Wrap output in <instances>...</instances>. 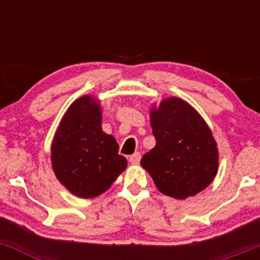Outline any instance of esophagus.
Returning <instances> with one entry per match:
<instances>
[{"mask_svg":"<svg viewBox=\"0 0 260 260\" xmlns=\"http://www.w3.org/2000/svg\"><path fill=\"white\" fill-rule=\"evenodd\" d=\"M128 160H129L131 164H139V161H140V153H138V151H137V153H134L133 155H131V156L128 157Z\"/></svg>","mask_w":260,"mask_h":260,"instance_id":"34e87169","label":"esophagus"}]
</instances>
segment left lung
<instances>
[{"mask_svg": "<svg viewBox=\"0 0 260 260\" xmlns=\"http://www.w3.org/2000/svg\"><path fill=\"white\" fill-rule=\"evenodd\" d=\"M150 124L156 145L140 160L162 194L186 199L213 182L219 150L204 118L187 101L168 98L153 105Z\"/></svg>", "mask_w": 260, "mask_h": 260, "instance_id": "left-lung-1", "label": "left lung"}]
</instances>
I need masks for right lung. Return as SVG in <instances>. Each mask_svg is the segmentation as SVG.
Returning <instances> with one entry per match:
<instances>
[{
    "label": "right lung",
    "instance_id": "1",
    "mask_svg": "<svg viewBox=\"0 0 260 260\" xmlns=\"http://www.w3.org/2000/svg\"><path fill=\"white\" fill-rule=\"evenodd\" d=\"M103 110L90 95L73 101L59 122L51 144V165L57 180L79 198L106 192L127 168L118 144L101 128Z\"/></svg>",
    "mask_w": 260,
    "mask_h": 260
}]
</instances>
